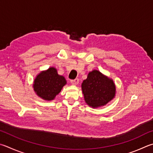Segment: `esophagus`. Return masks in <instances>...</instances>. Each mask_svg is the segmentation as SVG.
<instances>
[{"instance_id": "34e87169", "label": "esophagus", "mask_w": 153, "mask_h": 153, "mask_svg": "<svg viewBox=\"0 0 153 153\" xmlns=\"http://www.w3.org/2000/svg\"><path fill=\"white\" fill-rule=\"evenodd\" d=\"M79 79H74V80H71V84L72 85H77L79 84Z\"/></svg>"}]
</instances>
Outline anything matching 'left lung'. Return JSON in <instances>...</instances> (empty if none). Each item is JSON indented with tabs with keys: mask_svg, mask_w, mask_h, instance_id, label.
I'll use <instances>...</instances> for the list:
<instances>
[{
	"mask_svg": "<svg viewBox=\"0 0 153 153\" xmlns=\"http://www.w3.org/2000/svg\"><path fill=\"white\" fill-rule=\"evenodd\" d=\"M84 100L89 106H104L114 98L116 85L113 79L96 69L89 72L87 79L82 84Z\"/></svg>",
	"mask_w": 153,
	"mask_h": 153,
	"instance_id": "1",
	"label": "left lung"
}]
</instances>
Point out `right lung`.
Listing matches in <instances>:
<instances>
[{
    "instance_id": "add662e5",
    "label": "right lung",
    "mask_w": 153,
    "mask_h": 153,
    "mask_svg": "<svg viewBox=\"0 0 153 153\" xmlns=\"http://www.w3.org/2000/svg\"><path fill=\"white\" fill-rule=\"evenodd\" d=\"M66 84L65 77L58 74L56 68L51 67L37 75L33 88L37 96L44 100L51 101L60 93Z\"/></svg>"
}]
</instances>
